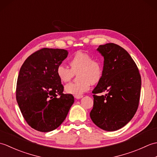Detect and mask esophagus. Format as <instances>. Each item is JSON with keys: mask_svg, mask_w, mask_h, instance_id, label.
<instances>
[{"mask_svg": "<svg viewBox=\"0 0 157 157\" xmlns=\"http://www.w3.org/2000/svg\"><path fill=\"white\" fill-rule=\"evenodd\" d=\"M74 97H75V98H76V99H79V98H82L83 96H82V95H81V96H75Z\"/></svg>", "mask_w": 157, "mask_h": 157, "instance_id": "34e87169", "label": "esophagus"}]
</instances>
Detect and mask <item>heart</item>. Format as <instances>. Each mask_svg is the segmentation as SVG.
<instances>
[{
  "label": "heart",
  "mask_w": 157,
  "mask_h": 157,
  "mask_svg": "<svg viewBox=\"0 0 157 157\" xmlns=\"http://www.w3.org/2000/svg\"><path fill=\"white\" fill-rule=\"evenodd\" d=\"M71 69L61 65L56 69L60 81L67 83L71 80L75 74L78 73L79 81L71 83L65 87L68 94L81 96L88 91L90 85L96 84L101 81L103 74V65L98 60L92 59L91 55L86 52L78 51L75 52L69 60Z\"/></svg>",
  "instance_id": "heart-1"
}]
</instances>
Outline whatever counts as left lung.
I'll use <instances>...</instances> for the list:
<instances>
[{
    "label": "left lung",
    "mask_w": 157,
    "mask_h": 157,
    "mask_svg": "<svg viewBox=\"0 0 157 157\" xmlns=\"http://www.w3.org/2000/svg\"><path fill=\"white\" fill-rule=\"evenodd\" d=\"M97 51L104 57L103 74L92 90L94 105L90 113L98 128L116 131L131 121L137 111L141 77L131 56L114 43L100 45ZM106 92L105 95L96 94Z\"/></svg>",
    "instance_id": "left-lung-1"
}]
</instances>
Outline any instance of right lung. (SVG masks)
Wrapping results in <instances>:
<instances>
[{
	"mask_svg": "<svg viewBox=\"0 0 157 157\" xmlns=\"http://www.w3.org/2000/svg\"><path fill=\"white\" fill-rule=\"evenodd\" d=\"M67 55V50L42 48L29 56L19 70L17 102L26 122L37 131L57 128L74 102L72 94L63 93L64 88L56 75Z\"/></svg>",
	"mask_w": 157,
	"mask_h": 157,
	"instance_id": "obj_1",
	"label": "right lung"
}]
</instances>
